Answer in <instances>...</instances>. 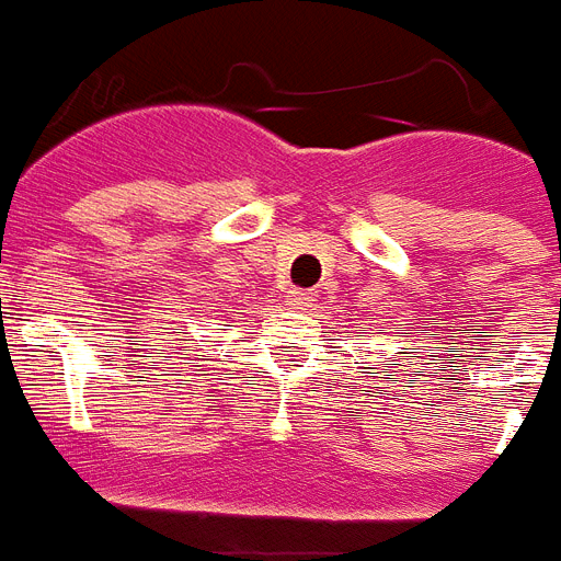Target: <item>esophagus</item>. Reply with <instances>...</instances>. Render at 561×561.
Wrapping results in <instances>:
<instances>
[{"label":"esophagus","mask_w":561,"mask_h":561,"mask_svg":"<svg viewBox=\"0 0 561 561\" xmlns=\"http://www.w3.org/2000/svg\"><path fill=\"white\" fill-rule=\"evenodd\" d=\"M313 294H308V290H290V305H294L296 310H310L313 308Z\"/></svg>","instance_id":"esophagus-1"}]
</instances>
